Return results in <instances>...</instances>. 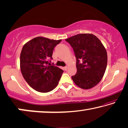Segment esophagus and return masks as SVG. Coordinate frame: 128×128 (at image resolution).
I'll list each match as a JSON object with an SVG mask.
<instances>
[{
	"instance_id": "esophagus-1",
	"label": "esophagus",
	"mask_w": 128,
	"mask_h": 128,
	"mask_svg": "<svg viewBox=\"0 0 128 128\" xmlns=\"http://www.w3.org/2000/svg\"><path fill=\"white\" fill-rule=\"evenodd\" d=\"M68 66H65V67H64V70H66H66H68Z\"/></svg>"
}]
</instances>
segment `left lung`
<instances>
[{"mask_svg": "<svg viewBox=\"0 0 128 128\" xmlns=\"http://www.w3.org/2000/svg\"><path fill=\"white\" fill-rule=\"evenodd\" d=\"M76 58L77 73L72 77L80 88L88 90L96 86L104 76L107 64L106 50L99 38L82 33L66 39Z\"/></svg>", "mask_w": 128, "mask_h": 128, "instance_id": "obj_1", "label": "left lung"}]
</instances>
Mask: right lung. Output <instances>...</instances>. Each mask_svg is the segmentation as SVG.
Instances as JSON below:
<instances>
[{
    "label": "right lung",
    "mask_w": 128,
    "mask_h": 128,
    "mask_svg": "<svg viewBox=\"0 0 128 128\" xmlns=\"http://www.w3.org/2000/svg\"><path fill=\"white\" fill-rule=\"evenodd\" d=\"M61 41L37 37L23 46L20 55L22 74L28 84L37 91L48 92L58 84L64 71L51 65L48 60L52 59L54 47Z\"/></svg>",
    "instance_id": "right-lung-1"
}]
</instances>
